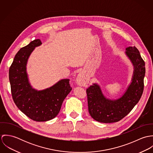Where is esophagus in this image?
<instances>
[{
	"label": "esophagus",
	"mask_w": 153,
	"mask_h": 153,
	"mask_svg": "<svg viewBox=\"0 0 153 153\" xmlns=\"http://www.w3.org/2000/svg\"><path fill=\"white\" fill-rule=\"evenodd\" d=\"M76 82L79 85H82L85 83V79L82 75L78 74L77 76V78L76 79Z\"/></svg>",
	"instance_id": "obj_1"
}]
</instances>
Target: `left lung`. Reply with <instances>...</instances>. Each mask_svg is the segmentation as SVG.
Returning a JSON list of instances; mask_svg holds the SVG:
<instances>
[{
    "label": "left lung",
    "instance_id": "left-lung-1",
    "mask_svg": "<svg viewBox=\"0 0 153 153\" xmlns=\"http://www.w3.org/2000/svg\"><path fill=\"white\" fill-rule=\"evenodd\" d=\"M124 53L130 61L134 70L131 82L119 98H107L97 83H93L87 89L88 111L97 121L103 123L119 121L130 113L141 97L146 73L145 62L135 46L127 48Z\"/></svg>",
    "mask_w": 153,
    "mask_h": 153
}]
</instances>
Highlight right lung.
Masks as SVG:
<instances>
[{
    "label": "right lung",
    "instance_id": "1",
    "mask_svg": "<svg viewBox=\"0 0 153 153\" xmlns=\"http://www.w3.org/2000/svg\"><path fill=\"white\" fill-rule=\"evenodd\" d=\"M42 45L35 39L16 54L9 68V81L14 102L29 118L47 121L59 112L62 102L72 90L69 79H62L50 87L38 90L31 85L27 72L28 59L36 47Z\"/></svg>",
    "mask_w": 153,
    "mask_h": 153
}]
</instances>
